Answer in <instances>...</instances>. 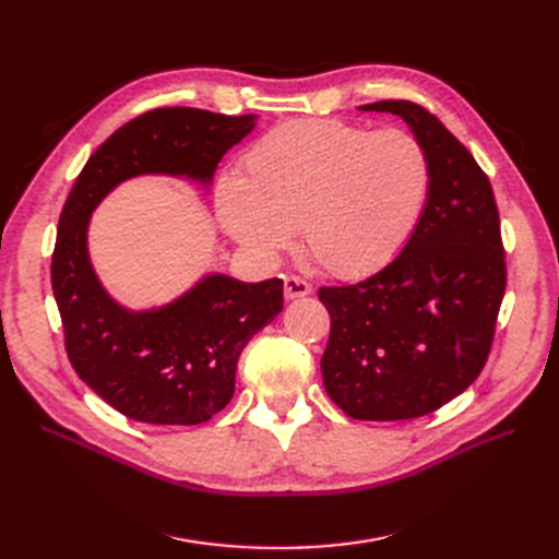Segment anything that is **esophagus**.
I'll return each mask as SVG.
<instances>
[{
	"instance_id": "obj_1",
	"label": "esophagus",
	"mask_w": 559,
	"mask_h": 559,
	"mask_svg": "<svg viewBox=\"0 0 559 559\" xmlns=\"http://www.w3.org/2000/svg\"><path fill=\"white\" fill-rule=\"evenodd\" d=\"M310 292H312V284L310 282L300 280L296 275H286L284 277V296L286 298H302V296H308Z\"/></svg>"
}]
</instances>
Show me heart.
<instances>
[{"label":"heart","instance_id":"heart-1","mask_svg":"<svg viewBox=\"0 0 559 559\" xmlns=\"http://www.w3.org/2000/svg\"><path fill=\"white\" fill-rule=\"evenodd\" d=\"M429 189V156L415 134L300 118L247 148L242 175L218 179L214 210L230 238L263 263L277 261L300 228L302 245L331 275L364 277L411 240Z\"/></svg>","mask_w":559,"mask_h":559}]
</instances>
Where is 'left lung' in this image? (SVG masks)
Segmentation results:
<instances>
[{"label": "left lung", "mask_w": 559, "mask_h": 559, "mask_svg": "<svg viewBox=\"0 0 559 559\" xmlns=\"http://www.w3.org/2000/svg\"><path fill=\"white\" fill-rule=\"evenodd\" d=\"M361 111L401 116L425 146L431 189L411 240L380 273L321 286L331 314L321 376L354 419L429 415L480 376L506 292L492 183L433 114L408 99Z\"/></svg>", "instance_id": "obj_1"}]
</instances>
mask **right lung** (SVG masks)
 Listing matches in <instances>:
<instances>
[{
	"label": "right lung",
	"mask_w": 559,
	"mask_h": 559,
	"mask_svg": "<svg viewBox=\"0 0 559 559\" xmlns=\"http://www.w3.org/2000/svg\"><path fill=\"white\" fill-rule=\"evenodd\" d=\"M257 118L193 107L146 111L95 151L64 202L50 282L67 357L97 396L130 419L189 427L226 408L240 354L282 312L284 284L212 273L167 306L128 310L93 270L91 214L118 183L140 175L212 183L218 160Z\"/></svg>",
	"instance_id": "right-lung-1"
}]
</instances>
